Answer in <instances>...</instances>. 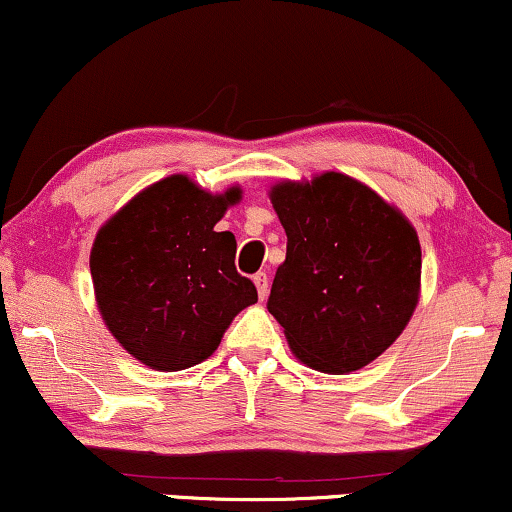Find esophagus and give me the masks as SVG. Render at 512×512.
Wrapping results in <instances>:
<instances>
[{"instance_id":"obj_1","label":"esophagus","mask_w":512,"mask_h":512,"mask_svg":"<svg viewBox=\"0 0 512 512\" xmlns=\"http://www.w3.org/2000/svg\"><path fill=\"white\" fill-rule=\"evenodd\" d=\"M254 284H256V291H258V298H263L268 296V275H265V272H256L254 275Z\"/></svg>"}]
</instances>
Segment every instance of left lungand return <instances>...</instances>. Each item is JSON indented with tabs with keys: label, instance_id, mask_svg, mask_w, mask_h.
Instances as JSON below:
<instances>
[{
	"label": "left lung",
	"instance_id": "left-lung-1",
	"mask_svg": "<svg viewBox=\"0 0 512 512\" xmlns=\"http://www.w3.org/2000/svg\"><path fill=\"white\" fill-rule=\"evenodd\" d=\"M270 202L287 232L268 310L291 353L322 374L367 367L397 341L421 296L409 218L341 171L280 181Z\"/></svg>",
	"mask_w": 512,
	"mask_h": 512
}]
</instances>
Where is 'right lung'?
Wrapping results in <instances>:
<instances>
[{
  "mask_svg": "<svg viewBox=\"0 0 512 512\" xmlns=\"http://www.w3.org/2000/svg\"><path fill=\"white\" fill-rule=\"evenodd\" d=\"M240 185L209 192L171 174L131 197L91 247L98 313L117 343L155 371H181L214 355L237 313L258 301L235 268L237 242L216 223Z\"/></svg>",
  "mask_w": 512,
  "mask_h": 512,
  "instance_id": "add662e5",
  "label": "right lung"
}]
</instances>
